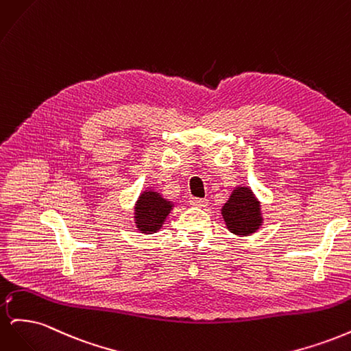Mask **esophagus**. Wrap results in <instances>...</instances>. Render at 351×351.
I'll use <instances>...</instances> for the list:
<instances>
[{
  "label": "esophagus",
  "mask_w": 351,
  "mask_h": 351,
  "mask_svg": "<svg viewBox=\"0 0 351 351\" xmlns=\"http://www.w3.org/2000/svg\"><path fill=\"white\" fill-rule=\"evenodd\" d=\"M190 205H193L196 208H205L208 205V199H202V197H190Z\"/></svg>",
  "instance_id": "esophagus-1"
}]
</instances>
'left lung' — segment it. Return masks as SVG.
<instances>
[{"mask_svg":"<svg viewBox=\"0 0 351 351\" xmlns=\"http://www.w3.org/2000/svg\"><path fill=\"white\" fill-rule=\"evenodd\" d=\"M227 228L237 236H249L262 226L261 202L250 187L240 186L232 190L230 199L221 209Z\"/></svg>","mask_w":351,"mask_h":351,"instance_id":"obj_1","label":"left lung"}]
</instances>
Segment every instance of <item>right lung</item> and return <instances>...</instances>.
<instances>
[{"label":"right lung","instance_id":"1","mask_svg":"<svg viewBox=\"0 0 351 351\" xmlns=\"http://www.w3.org/2000/svg\"><path fill=\"white\" fill-rule=\"evenodd\" d=\"M173 204L154 190H145L134 206V224L143 234H152L162 227Z\"/></svg>","mask_w":351,"mask_h":351}]
</instances>
